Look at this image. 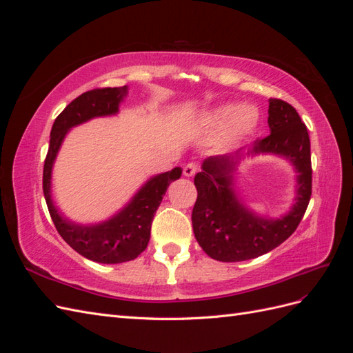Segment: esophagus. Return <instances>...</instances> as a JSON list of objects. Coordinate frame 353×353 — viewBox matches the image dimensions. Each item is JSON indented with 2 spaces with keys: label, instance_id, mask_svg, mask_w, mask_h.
<instances>
[{
  "label": "esophagus",
  "instance_id": "34e87169",
  "mask_svg": "<svg viewBox=\"0 0 353 353\" xmlns=\"http://www.w3.org/2000/svg\"><path fill=\"white\" fill-rule=\"evenodd\" d=\"M197 170H199V166L196 163H188V165L184 166L183 172H184L185 176H193L197 172Z\"/></svg>",
  "mask_w": 353,
  "mask_h": 353
}]
</instances>
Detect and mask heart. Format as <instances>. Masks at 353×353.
Wrapping results in <instances>:
<instances>
[{
	"label": "heart",
	"instance_id": "1",
	"mask_svg": "<svg viewBox=\"0 0 353 353\" xmlns=\"http://www.w3.org/2000/svg\"><path fill=\"white\" fill-rule=\"evenodd\" d=\"M206 121L210 131L221 134L228 130L231 137L240 138L250 132L258 123V110L252 105L225 104L209 113Z\"/></svg>",
	"mask_w": 353,
	"mask_h": 353
}]
</instances>
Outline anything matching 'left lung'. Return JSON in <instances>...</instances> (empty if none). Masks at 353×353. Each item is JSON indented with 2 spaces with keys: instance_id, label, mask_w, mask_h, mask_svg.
<instances>
[{
  "instance_id": "left-lung-1",
  "label": "left lung",
  "mask_w": 353,
  "mask_h": 353,
  "mask_svg": "<svg viewBox=\"0 0 353 353\" xmlns=\"http://www.w3.org/2000/svg\"><path fill=\"white\" fill-rule=\"evenodd\" d=\"M271 134L234 154L210 156L194 176L197 200L193 230L200 248L212 259L241 262L258 258L285 241L301 223L312 194L311 141L306 125L292 104L270 99ZM275 154L287 158L298 172L296 203L281 219L256 216L238 200L233 172L245 155Z\"/></svg>"
}]
</instances>
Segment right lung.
Instances as JSON below:
<instances>
[{"label":"right lung","mask_w":353,"mask_h":353,"mask_svg":"<svg viewBox=\"0 0 353 353\" xmlns=\"http://www.w3.org/2000/svg\"><path fill=\"white\" fill-rule=\"evenodd\" d=\"M126 94V85L116 88H97L81 94L68 104L52 123L44 174H42V190H44L48 212L61 239L83 258L99 263L134 261L145 250L150 240L154 213L162 203L169 184L183 174V169L174 168L150 178L122 210L110 219L95 225L74 223L63 216L54 206L51 199V172L66 134L70 128L94 117L116 114Z\"/></svg>","instance_id":"right-lung-1"}]
</instances>
